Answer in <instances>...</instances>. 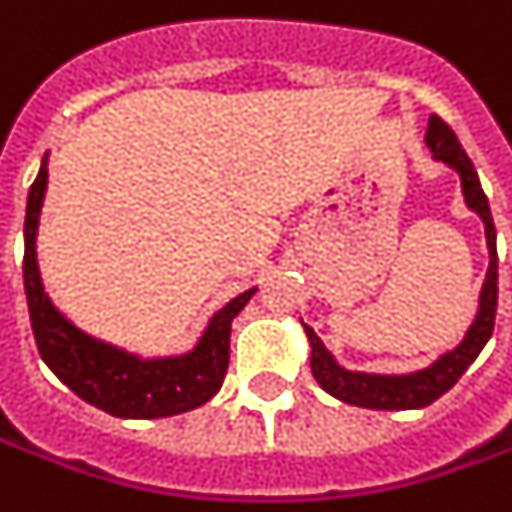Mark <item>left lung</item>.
<instances>
[{
  "instance_id": "left-lung-1",
  "label": "left lung",
  "mask_w": 512,
  "mask_h": 512,
  "mask_svg": "<svg viewBox=\"0 0 512 512\" xmlns=\"http://www.w3.org/2000/svg\"><path fill=\"white\" fill-rule=\"evenodd\" d=\"M427 146L430 152L443 163H449L452 169L460 174L463 182V196L471 210H477L485 221V235H488V252H491V266L485 274V285L480 293V313L474 318L471 330L466 332L463 343L446 352L441 360H435L430 368H421L416 374H402V377H380V374H360V371H346L341 368L332 355L324 349V343L316 332L305 327L310 346H313V357H310V368L313 377L327 393L335 399H341L346 405L371 407V410H413V407H427L435 399H441L443 393L449 391L463 374L466 368L477 360L482 346L488 343L493 332V321H496V299H499V257H496V227H493L491 207H488V196L482 191L480 177L474 171L471 157L466 149L460 146L457 135L452 127L441 119L432 116L430 130H427Z\"/></svg>"
}]
</instances>
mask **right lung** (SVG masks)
I'll list each match as a JSON object with an SVG mask.
<instances>
[{"instance_id": "add662e5", "label": "right lung", "mask_w": 512, "mask_h": 512, "mask_svg": "<svg viewBox=\"0 0 512 512\" xmlns=\"http://www.w3.org/2000/svg\"><path fill=\"white\" fill-rule=\"evenodd\" d=\"M46 155L38 177L27 196V219H24V291L30 307L32 335L44 363L66 382L71 391L88 405L119 418H166L188 413L205 405L219 393L227 366H230V330L232 318L238 316L252 299V291L235 296L230 305L221 307L207 324L202 341L194 352L163 360H141L107 343L88 338L85 332L71 327L57 313L41 285L38 260H35V232L38 213L44 205L46 191Z\"/></svg>"}]
</instances>
